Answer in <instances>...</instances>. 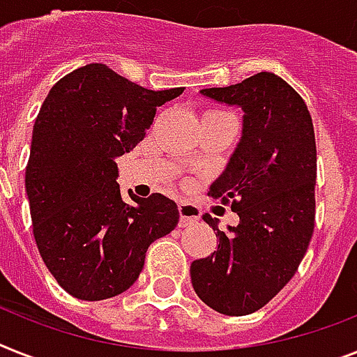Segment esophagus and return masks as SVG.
Returning <instances> with one entry per match:
<instances>
[{
  "label": "esophagus",
  "mask_w": 357,
  "mask_h": 357,
  "mask_svg": "<svg viewBox=\"0 0 357 357\" xmlns=\"http://www.w3.org/2000/svg\"><path fill=\"white\" fill-rule=\"evenodd\" d=\"M178 215H181V226H188L200 219V208L191 202H181L178 204Z\"/></svg>",
  "instance_id": "obj_1"
}]
</instances>
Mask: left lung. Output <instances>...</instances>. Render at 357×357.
<instances>
[{"mask_svg":"<svg viewBox=\"0 0 357 357\" xmlns=\"http://www.w3.org/2000/svg\"><path fill=\"white\" fill-rule=\"evenodd\" d=\"M202 96L243 109V135L210 195L231 204L238 225L217 231L219 248L193 261L191 284L219 314L263 308L294 278L316 220V137L308 107L282 78L257 73Z\"/></svg>","mask_w":357,"mask_h":357,"instance_id":"1","label":"left lung"}]
</instances>
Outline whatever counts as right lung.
I'll use <instances>...</instances> for the list:
<instances>
[{
	"label": "right lung",
	"mask_w": 357,
	"mask_h": 357,
	"mask_svg": "<svg viewBox=\"0 0 357 357\" xmlns=\"http://www.w3.org/2000/svg\"><path fill=\"white\" fill-rule=\"evenodd\" d=\"M182 91H149L89 63L47 94L32 129L25 190L41 259L76 299L102 301L128 290L149 244L178 225V208L160 193H131L135 204L123 202L114 160Z\"/></svg>",
	"instance_id": "obj_1"
}]
</instances>
